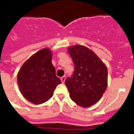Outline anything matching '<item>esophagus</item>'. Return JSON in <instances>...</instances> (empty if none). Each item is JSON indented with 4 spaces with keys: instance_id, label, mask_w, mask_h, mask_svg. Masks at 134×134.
Returning <instances> with one entry per match:
<instances>
[{
    "instance_id": "obj_1",
    "label": "esophagus",
    "mask_w": 134,
    "mask_h": 134,
    "mask_svg": "<svg viewBox=\"0 0 134 134\" xmlns=\"http://www.w3.org/2000/svg\"><path fill=\"white\" fill-rule=\"evenodd\" d=\"M61 81L62 83H64V82H65V80H66V77L65 76H62V77H61Z\"/></svg>"
}]
</instances>
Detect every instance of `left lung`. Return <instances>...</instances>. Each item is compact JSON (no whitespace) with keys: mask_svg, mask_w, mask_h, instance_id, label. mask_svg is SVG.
Returning a JSON list of instances; mask_svg holds the SVG:
<instances>
[{"mask_svg":"<svg viewBox=\"0 0 134 134\" xmlns=\"http://www.w3.org/2000/svg\"><path fill=\"white\" fill-rule=\"evenodd\" d=\"M73 60L72 76L65 80L70 97L82 107H88L102 97L107 86V68L93 51L80 45L68 49Z\"/></svg>","mask_w":134,"mask_h":134,"instance_id":"1","label":"left lung"}]
</instances>
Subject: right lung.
<instances>
[{"mask_svg":"<svg viewBox=\"0 0 134 134\" xmlns=\"http://www.w3.org/2000/svg\"><path fill=\"white\" fill-rule=\"evenodd\" d=\"M52 52L43 48L31 56L21 66L17 74V82L23 96L35 105L49 100L60 79L55 75L52 64Z\"/></svg>","mask_w":134,"mask_h":134,"instance_id":"obj_1","label":"right lung"}]
</instances>
